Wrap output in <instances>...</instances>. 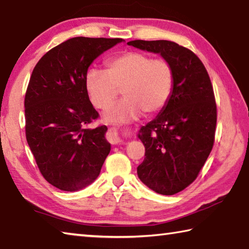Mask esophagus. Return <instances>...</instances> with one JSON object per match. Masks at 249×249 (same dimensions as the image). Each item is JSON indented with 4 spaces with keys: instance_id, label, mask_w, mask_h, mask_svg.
<instances>
[{
    "instance_id": "1",
    "label": "esophagus",
    "mask_w": 249,
    "mask_h": 249,
    "mask_svg": "<svg viewBox=\"0 0 249 249\" xmlns=\"http://www.w3.org/2000/svg\"><path fill=\"white\" fill-rule=\"evenodd\" d=\"M109 141L112 144H118V143H121V140L119 136H118L117 130L115 128H110L109 129Z\"/></svg>"
}]
</instances>
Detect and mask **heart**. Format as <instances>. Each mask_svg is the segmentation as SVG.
<instances>
[{"mask_svg": "<svg viewBox=\"0 0 249 249\" xmlns=\"http://www.w3.org/2000/svg\"><path fill=\"white\" fill-rule=\"evenodd\" d=\"M85 87L91 104L107 111L119 97L124 98L106 116L110 121H127L159 112L167 104L174 87V70L165 59H153L139 51H127L106 62V71L90 69Z\"/></svg>", "mask_w": 249, "mask_h": 249, "instance_id": "b5f03b06", "label": "heart"}]
</instances>
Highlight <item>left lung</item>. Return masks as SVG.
Instances as JSON below:
<instances>
[{
	"label": "left lung",
	"mask_w": 249,
	"mask_h": 249,
	"mask_svg": "<svg viewBox=\"0 0 249 249\" xmlns=\"http://www.w3.org/2000/svg\"><path fill=\"white\" fill-rule=\"evenodd\" d=\"M128 45L160 53L174 70L167 105L138 134L145 146L138 176L155 193L175 195L196 180L214 144L216 103L210 76L201 60L176 42L132 40Z\"/></svg>",
	"instance_id": "obj_1"
}]
</instances>
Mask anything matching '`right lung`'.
<instances>
[{
	"label": "right lung",
	"instance_id": "obj_1",
	"mask_svg": "<svg viewBox=\"0 0 249 249\" xmlns=\"http://www.w3.org/2000/svg\"><path fill=\"white\" fill-rule=\"evenodd\" d=\"M120 38L68 39L34 68L25 95V133L43 178L63 191L91 184L110 152L106 125L89 129L99 113L85 87L90 63Z\"/></svg>",
	"mask_w": 249,
	"mask_h": 249
}]
</instances>
